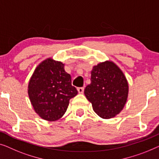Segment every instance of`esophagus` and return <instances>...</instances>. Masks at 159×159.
<instances>
[{
    "mask_svg": "<svg viewBox=\"0 0 159 159\" xmlns=\"http://www.w3.org/2000/svg\"><path fill=\"white\" fill-rule=\"evenodd\" d=\"M77 90L79 91V93H83L84 91V87H79V88L77 89Z\"/></svg>",
    "mask_w": 159,
    "mask_h": 159,
    "instance_id": "esophagus-1",
    "label": "esophagus"
}]
</instances>
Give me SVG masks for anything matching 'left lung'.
<instances>
[{
	"label": "left lung",
	"mask_w": 159,
	"mask_h": 159,
	"mask_svg": "<svg viewBox=\"0 0 159 159\" xmlns=\"http://www.w3.org/2000/svg\"><path fill=\"white\" fill-rule=\"evenodd\" d=\"M128 91L123 72L115 62L107 60L93 67L91 84L86 87L84 94L100 117L110 119L123 109Z\"/></svg>",
	"instance_id": "1"
}]
</instances>
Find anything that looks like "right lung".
<instances>
[{
	"mask_svg": "<svg viewBox=\"0 0 159 159\" xmlns=\"http://www.w3.org/2000/svg\"><path fill=\"white\" fill-rule=\"evenodd\" d=\"M65 64L48 58L38 65L28 85V94L35 112L42 119L56 121L68 109L69 101L78 91L71 85Z\"/></svg>",
	"mask_w": 159,
	"mask_h": 159,
	"instance_id": "obj_1",
	"label": "right lung"
}]
</instances>
